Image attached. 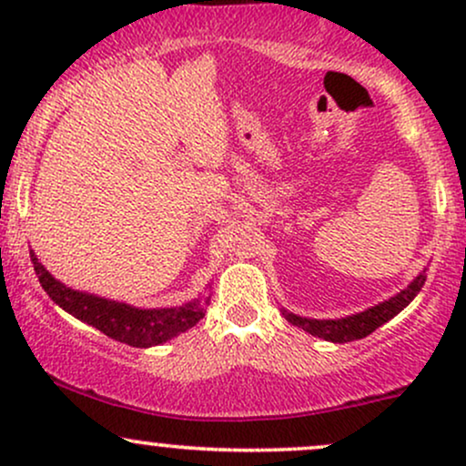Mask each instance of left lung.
Returning a JSON list of instances; mask_svg holds the SVG:
<instances>
[{"label": "left lung", "mask_w": 466, "mask_h": 466, "mask_svg": "<svg viewBox=\"0 0 466 466\" xmlns=\"http://www.w3.org/2000/svg\"><path fill=\"white\" fill-rule=\"evenodd\" d=\"M425 269L420 271L414 280L410 282L403 291H399L397 296L388 298V300L374 304V307L366 309V311L355 313V315H346V318H337V319H315V318H302V315H296L287 309H280L282 315H285L287 322H291L298 329L307 330L313 337H319V339L333 341V344H346V341H355V339H363L377 330L379 326H383L388 319H392L394 315H399L403 311L408 304L419 296V291L425 285Z\"/></svg>", "instance_id": "1"}]
</instances>
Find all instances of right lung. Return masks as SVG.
<instances>
[{
  "label": "right lung",
  "mask_w": 466,
  "mask_h": 466,
  "mask_svg": "<svg viewBox=\"0 0 466 466\" xmlns=\"http://www.w3.org/2000/svg\"><path fill=\"white\" fill-rule=\"evenodd\" d=\"M30 258L41 287L46 289L52 302H56L63 311L74 315L80 322L94 326L111 339L129 344L133 349H151V346L164 344V341L186 333L206 315V304L210 302V296H201L181 304V307L140 309L127 302L106 300L94 293L76 291V289L56 280L39 263L32 249Z\"/></svg>",
  "instance_id": "right-lung-1"
}]
</instances>
